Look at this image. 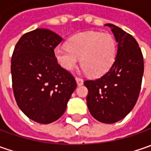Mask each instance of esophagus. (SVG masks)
<instances>
[{
  "label": "esophagus",
  "mask_w": 151,
  "mask_h": 151,
  "mask_svg": "<svg viewBox=\"0 0 151 151\" xmlns=\"http://www.w3.org/2000/svg\"><path fill=\"white\" fill-rule=\"evenodd\" d=\"M76 83L78 86H82L83 85V80L80 77H76Z\"/></svg>",
  "instance_id": "obj_1"
}]
</instances>
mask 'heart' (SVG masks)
Wrapping results in <instances>:
<instances>
[{
  "label": "heart",
  "instance_id": "heart-1",
  "mask_svg": "<svg viewBox=\"0 0 151 151\" xmlns=\"http://www.w3.org/2000/svg\"><path fill=\"white\" fill-rule=\"evenodd\" d=\"M58 63L67 70H72L81 64L85 72L101 76L108 71L117 55V44L112 34L96 31L76 33L68 40L67 46L55 50Z\"/></svg>",
  "mask_w": 151,
  "mask_h": 151
}]
</instances>
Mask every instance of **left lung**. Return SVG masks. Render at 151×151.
I'll return each mask as SVG.
<instances>
[{"label":"left lung","mask_w":151,"mask_h":151,"mask_svg":"<svg viewBox=\"0 0 151 151\" xmlns=\"http://www.w3.org/2000/svg\"><path fill=\"white\" fill-rule=\"evenodd\" d=\"M109 27L118 44L116 59L105 75L86 81L87 107L91 116L104 124H113L126 117L139 95L144 74V59L133 36L111 23Z\"/></svg>","instance_id":"8db88e82"}]
</instances>
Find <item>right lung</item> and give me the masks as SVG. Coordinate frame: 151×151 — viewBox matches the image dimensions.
<instances>
[{
	"instance_id": "1",
	"label": "right lung",
	"mask_w": 151,
	"mask_h": 151,
	"mask_svg": "<svg viewBox=\"0 0 151 151\" xmlns=\"http://www.w3.org/2000/svg\"><path fill=\"white\" fill-rule=\"evenodd\" d=\"M63 40L51 30L37 28L22 35L12 57L15 99L22 113L39 124L64 114L76 80L58 64L54 49Z\"/></svg>"
}]
</instances>
